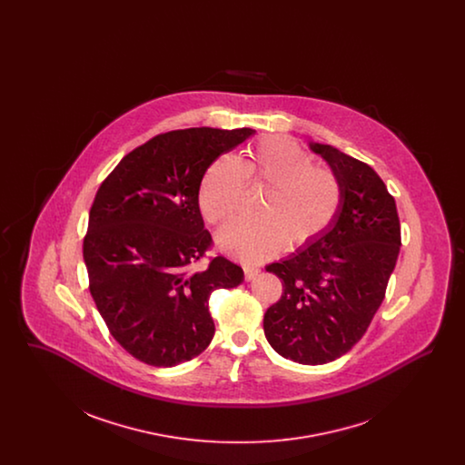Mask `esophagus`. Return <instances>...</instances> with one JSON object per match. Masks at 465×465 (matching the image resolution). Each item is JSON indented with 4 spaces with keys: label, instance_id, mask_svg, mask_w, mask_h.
Segmentation results:
<instances>
[{
    "label": "esophagus",
    "instance_id": "obj_1",
    "mask_svg": "<svg viewBox=\"0 0 465 465\" xmlns=\"http://www.w3.org/2000/svg\"><path fill=\"white\" fill-rule=\"evenodd\" d=\"M258 273H260V268H256V266H243V277H245V281L256 279Z\"/></svg>",
    "mask_w": 465,
    "mask_h": 465
}]
</instances>
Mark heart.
<instances>
[{
	"instance_id": "obj_1",
	"label": "heart",
	"mask_w": 465,
	"mask_h": 465,
	"mask_svg": "<svg viewBox=\"0 0 465 465\" xmlns=\"http://www.w3.org/2000/svg\"><path fill=\"white\" fill-rule=\"evenodd\" d=\"M245 179L268 188L258 205V218H239L218 232L223 252L245 263H262L288 243L302 249L322 237L331 226L343 186L330 169L315 162L288 137H270L249 148L247 158L224 153L203 173L199 207L213 224L232 218L242 202Z\"/></svg>"
}]
</instances>
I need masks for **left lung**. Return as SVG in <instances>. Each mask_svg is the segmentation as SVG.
<instances>
[{"mask_svg":"<svg viewBox=\"0 0 465 465\" xmlns=\"http://www.w3.org/2000/svg\"><path fill=\"white\" fill-rule=\"evenodd\" d=\"M343 186L330 230L305 249L266 266L282 281L263 330L277 354L326 364L347 354L380 309L401 247L396 200L375 171L330 144L309 143Z\"/></svg>","mask_w":465,"mask_h":465,"instance_id":"left-lung-1","label":"left lung"}]
</instances>
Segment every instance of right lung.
Returning a JSON list of instances; mask_svg holds the SVG:
<instances>
[{
	"label": "right lung",
	"mask_w": 465,
	"mask_h": 465,
	"mask_svg": "<svg viewBox=\"0 0 465 465\" xmlns=\"http://www.w3.org/2000/svg\"><path fill=\"white\" fill-rule=\"evenodd\" d=\"M252 129L158 134L124 156L99 186L84 239L95 307L113 338L158 368L202 354L214 336L209 296L243 281L242 268L216 256L200 214L199 186L218 156Z\"/></svg>",
	"instance_id": "right-lung-1"
}]
</instances>
